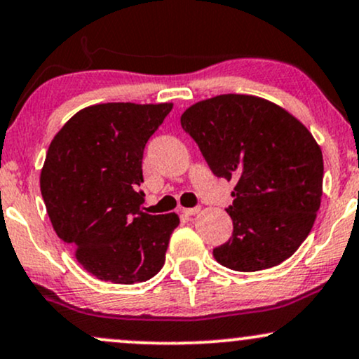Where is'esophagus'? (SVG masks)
<instances>
[{
    "mask_svg": "<svg viewBox=\"0 0 359 359\" xmlns=\"http://www.w3.org/2000/svg\"><path fill=\"white\" fill-rule=\"evenodd\" d=\"M201 208H184L182 214H185V216H194V214H197Z\"/></svg>",
    "mask_w": 359,
    "mask_h": 359,
    "instance_id": "34e87169",
    "label": "esophagus"
}]
</instances>
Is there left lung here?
Instances as JSON below:
<instances>
[{
	"instance_id": "1",
	"label": "left lung",
	"mask_w": 359,
	"mask_h": 359,
	"mask_svg": "<svg viewBox=\"0 0 359 359\" xmlns=\"http://www.w3.org/2000/svg\"><path fill=\"white\" fill-rule=\"evenodd\" d=\"M216 177L236 182L233 236L212 250L226 269L258 271L290 258L314 226L323 151L297 118L246 94L199 101L180 116Z\"/></svg>"
}]
</instances>
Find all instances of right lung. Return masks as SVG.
<instances>
[{
  "instance_id": "obj_1",
  "label": "right lung",
  "mask_w": 359,
  "mask_h": 359,
  "mask_svg": "<svg viewBox=\"0 0 359 359\" xmlns=\"http://www.w3.org/2000/svg\"><path fill=\"white\" fill-rule=\"evenodd\" d=\"M172 102H106L81 109L48 147L40 191L53 229L104 282L131 285L162 270L175 212L142 211L143 150Z\"/></svg>"
}]
</instances>
